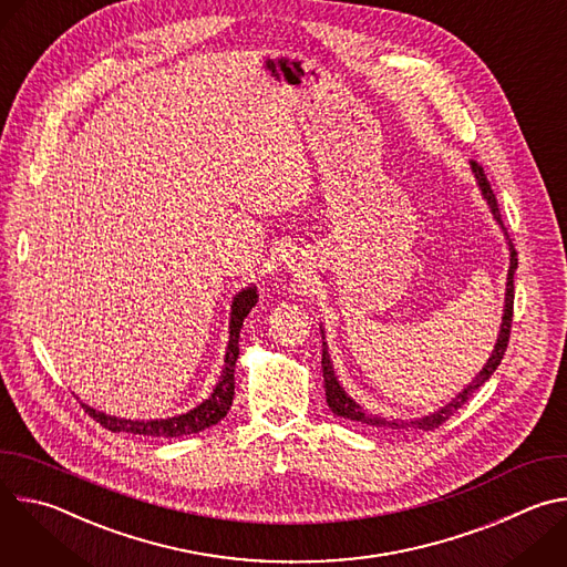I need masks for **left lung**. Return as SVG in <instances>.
Segmentation results:
<instances>
[{
  "label": "left lung",
  "instance_id": "obj_1",
  "mask_svg": "<svg viewBox=\"0 0 567 567\" xmlns=\"http://www.w3.org/2000/svg\"><path fill=\"white\" fill-rule=\"evenodd\" d=\"M471 173L475 177V184L482 193V199L487 202L496 224L503 228L505 237H507V230L503 226V219H501V210H498V202H496V195L487 182V175H484L482 166H477L475 161H471ZM507 245H509V271H507V289H505V307H503V322H501V330H498V339H496V346L487 359V363L482 365V370L473 377V381L462 388L446 406L437 409L435 413H429V415H422V417H411V420H392V417H383V415H372L368 411H363L361 403H357L348 392L346 388L341 385L337 372H334V365H332V359H330V348L328 343L322 341V381H326V396H328V406L332 409L334 415L339 417H346V420H352V422H361V424H368V426H377V429H403V431H411V429H420V431H433L437 429L440 424H444L457 409L464 406V401L484 383L489 381V377L496 372V368L501 365L503 361V354L507 350V343H509V332H512V316H514V274L518 269V256H516V249L512 245V239L507 237ZM320 334L322 339H326V330L320 328Z\"/></svg>",
  "mask_w": 567,
  "mask_h": 567
}]
</instances>
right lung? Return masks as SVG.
<instances>
[{"label": "right lung", "instance_id": "right-lung-1", "mask_svg": "<svg viewBox=\"0 0 567 567\" xmlns=\"http://www.w3.org/2000/svg\"><path fill=\"white\" fill-rule=\"evenodd\" d=\"M256 302H258L256 285L235 293V298L230 302L228 346H226V357H224V368H221L219 381L215 383L208 399H204L193 411L175 415V417H166V420H125V417H114V415L101 413V411L87 406V403H83V409L96 422H101V426H105L112 433H132V435H147V437H182V435H193V433L215 426L230 411L233 394H235V363L239 357V343H237L239 330H241V322H245L247 313L256 307Z\"/></svg>", "mask_w": 567, "mask_h": 567}]
</instances>
